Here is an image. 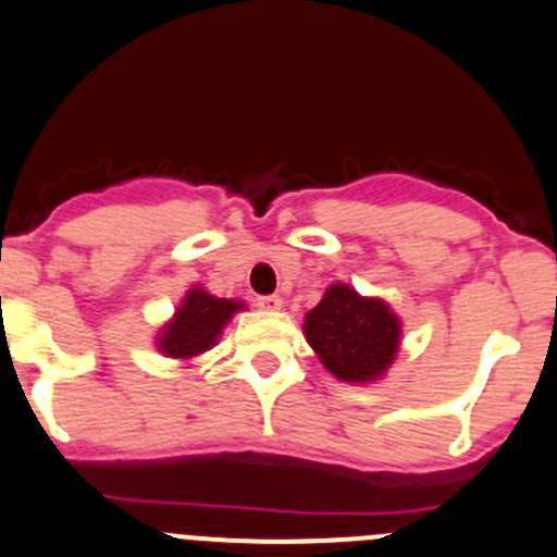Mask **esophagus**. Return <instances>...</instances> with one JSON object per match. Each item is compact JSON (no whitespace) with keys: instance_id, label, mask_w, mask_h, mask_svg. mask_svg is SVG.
Masks as SVG:
<instances>
[{"instance_id":"esophagus-1","label":"esophagus","mask_w":557,"mask_h":557,"mask_svg":"<svg viewBox=\"0 0 557 557\" xmlns=\"http://www.w3.org/2000/svg\"><path fill=\"white\" fill-rule=\"evenodd\" d=\"M256 305L267 312H277L280 307H283V299H280V296H258Z\"/></svg>"}]
</instances>
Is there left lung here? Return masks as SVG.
I'll return each instance as SVG.
<instances>
[{
  "label": "left lung",
  "instance_id": "8db88e82",
  "mask_svg": "<svg viewBox=\"0 0 557 557\" xmlns=\"http://www.w3.org/2000/svg\"><path fill=\"white\" fill-rule=\"evenodd\" d=\"M305 336L336 380L374 383L396 358L401 320L383 299H367L350 285L334 283L307 312Z\"/></svg>",
  "mask_w": 557,
  "mask_h": 557
}]
</instances>
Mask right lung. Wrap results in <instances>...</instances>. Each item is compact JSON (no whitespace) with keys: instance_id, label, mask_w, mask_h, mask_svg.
<instances>
[{"instance_id":"1","label":"right lung","mask_w":557,"mask_h":557,"mask_svg":"<svg viewBox=\"0 0 557 557\" xmlns=\"http://www.w3.org/2000/svg\"><path fill=\"white\" fill-rule=\"evenodd\" d=\"M239 310H245L243 301L218 299V296L207 294L205 288L196 285V288L185 294L183 305L177 307L174 318L159 334V350L166 358L190 361V358L201 356L212 345H218L223 325Z\"/></svg>"}]
</instances>
